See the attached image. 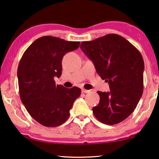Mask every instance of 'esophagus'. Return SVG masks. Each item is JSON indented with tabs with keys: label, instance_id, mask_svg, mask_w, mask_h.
<instances>
[{
	"label": "esophagus",
	"instance_id": "esophagus-1",
	"mask_svg": "<svg viewBox=\"0 0 159 159\" xmlns=\"http://www.w3.org/2000/svg\"><path fill=\"white\" fill-rule=\"evenodd\" d=\"M90 92V90H87V89H82V93H88Z\"/></svg>",
	"mask_w": 159,
	"mask_h": 159
}]
</instances>
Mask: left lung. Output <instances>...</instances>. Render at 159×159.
<instances>
[{
    "instance_id": "8db88e82",
    "label": "left lung",
    "mask_w": 159,
    "mask_h": 159,
    "mask_svg": "<svg viewBox=\"0 0 159 159\" xmlns=\"http://www.w3.org/2000/svg\"><path fill=\"white\" fill-rule=\"evenodd\" d=\"M80 48L110 85L108 93L98 92L100 102L93 107L96 118L110 125L123 121L134 111L143 94L141 54L125 38L115 34L83 41Z\"/></svg>"
}]
</instances>
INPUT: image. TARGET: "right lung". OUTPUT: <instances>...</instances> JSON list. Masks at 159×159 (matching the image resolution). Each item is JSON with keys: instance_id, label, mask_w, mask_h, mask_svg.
<instances>
[{"instance_id": "1", "label": "right lung", "mask_w": 159, "mask_h": 159, "mask_svg": "<svg viewBox=\"0 0 159 159\" xmlns=\"http://www.w3.org/2000/svg\"><path fill=\"white\" fill-rule=\"evenodd\" d=\"M80 41L52 36L37 39L24 52L18 64L19 95L32 118L46 127H57L70 116L73 103L81 94L77 87L56 84L61 75L64 55L79 48Z\"/></svg>"}]
</instances>
